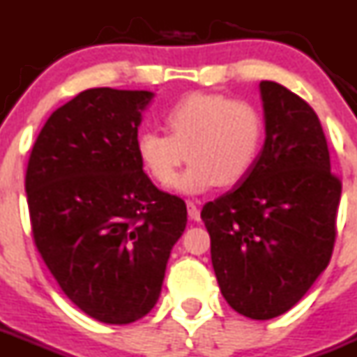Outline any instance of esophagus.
Segmentation results:
<instances>
[{
	"instance_id": "obj_1",
	"label": "esophagus",
	"mask_w": 357,
	"mask_h": 357,
	"mask_svg": "<svg viewBox=\"0 0 357 357\" xmlns=\"http://www.w3.org/2000/svg\"><path fill=\"white\" fill-rule=\"evenodd\" d=\"M187 208H188V218H190L192 221H199V218H202V215H199V206H197L194 202H188Z\"/></svg>"
}]
</instances>
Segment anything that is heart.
<instances>
[{
  "instance_id": "heart-1",
  "label": "heart",
  "mask_w": 357,
  "mask_h": 357,
  "mask_svg": "<svg viewBox=\"0 0 357 357\" xmlns=\"http://www.w3.org/2000/svg\"><path fill=\"white\" fill-rule=\"evenodd\" d=\"M167 134L145 130L136 143L143 169L167 185L187 161L190 167L174 179L172 190L199 196L215 185L236 187L247 178L261 151L265 123L248 101L218 94H190L165 114Z\"/></svg>"
}]
</instances>
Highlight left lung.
I'll list each match as a JSON object with an SVG mask.
<instances>
[{
	"instance_id": "8db88e82",
	"label": "left lung",
	"mask_w": 357,
	"mask_h": 357,
	"mask_svg": "<svg viewBox=\"0 0 357 357\" xmlns=\"http://www.w3.org/2000/svg\"><path fill=\"white\" fill-rule=\"evenodd\" d=\"M265 143L254 169L208 202L202 220L227 303L250 319L294 307L331 261L341 183L312 107L261 82Z\"/></svg>"
}]
</instances>
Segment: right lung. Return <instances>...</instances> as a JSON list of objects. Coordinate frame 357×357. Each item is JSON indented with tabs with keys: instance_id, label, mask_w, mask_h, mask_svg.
Wrapping results in <instances>:
<instances>
[{
	"instance_id": "add662e5",
	"label": "right lung",
	"mask_w": 357,
	"mask_h": 357,
	"mask_svg": "<svg viewBox=\"0 0 357 357\" xmlns=\"http://www.w3.org/2000/svg\"><path fill=\"white\" fill-rule=\"evenodd\" d=\"M149 91L89 89L54 110L26 167L32 234L72 303L127 325L151 312L170 250L187 227L181 197L161 192L137 158Z\"/></svg>"
}]
</instances>
